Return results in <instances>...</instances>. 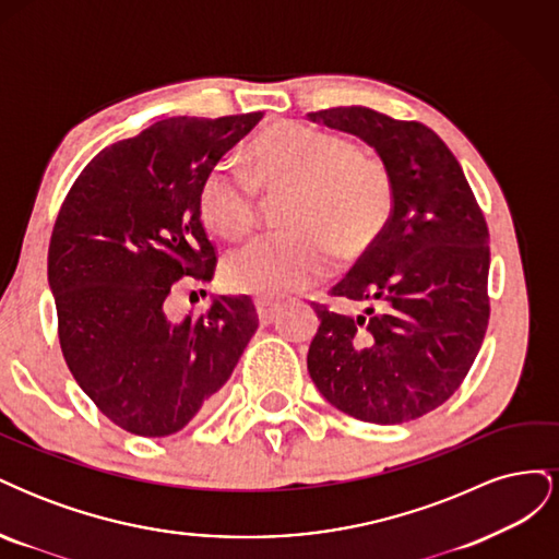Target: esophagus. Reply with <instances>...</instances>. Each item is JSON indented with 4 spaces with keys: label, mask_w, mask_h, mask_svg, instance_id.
Instances as JSON below:
<instances>
[{
    "label": "esophagus",
    "mask_w": 559,
    "mask_h": 559,
    "mask_svg": "<svg viewBox=\"0 0 559 559\" xmlns=\"http://www.w3.org/2000/svg\"><path fill=\"white\" fill-rule=\"evenodd\" d=\"M277 310H280V306L273 300H263V298L257 300V312H259L261 324H273L277 317Z\"/></svg>",
    "instance_id": "esophagus-1"
}]
</instances>
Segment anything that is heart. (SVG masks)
I'll list each match as a JSON object with an SVG mask.
<instances>
[{
	"label": "heart",
	"mask_w": 559,
	"mask_h": 559,
	"mask_svg": "<svg viewBox=\"0 0 559 559\" xmlns=\"http://www.w3.org/2000/svg\"><path fill=\"white\" fill-rule=\"evenodd\" d=\"M280 198L286 230L233 249L222 263L235 294L277 300L324 280L335 261L378 242L394 212V179L373 148L302 123H277L251 146L247 170L218 165L200 186V218L222 238L257 224L261 193Z\"/></svg>",
	"instance_id": "obj_1"
}]
</instances>
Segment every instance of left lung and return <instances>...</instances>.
I'll list each match as a JSON object with an SVG mask.
<instances>
[{
	"label": "left lung",
	"instance_id": "8db88e82",
	"mask_svg": "<svg viewBox=\"0 0 559 559\" xmlns=\"http://www.w3.org/2000/svg\"><path fill=\"white\" fill-rule=\"evenodd\" d=\"M308 118L357 134L394 179L384 233L331 289L366 310L347 317L314 302L321 324L308 352L310 378L337 411L401 425L443 405L478 357L489 321L485 216L431 128L368 107Z\"/></svg>",
	"mask_w": 559,
	"mask_h": 559
}]
</instances>
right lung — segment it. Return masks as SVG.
Wrapping results in <instances>:
<instances>
[{"instance_id": "obj_1", "label": "right lung", "mask_w": 559, "mask_h": 559, "mask_svg": "<svg viewBox=\"0 0 559 559\" xmlns=\"http://www.w3.org/2000/svg\"><path fill=\"white\" fill-rule=\"evenodd\" d=\"M261 111L175 116L121 140L83 167L48 245L58 337L74 380L121 429L181 431L226 384L259 329L249 296H222L170 319L177 282H210L216 251L198 195Z\"/></svg>"}]
</instances>
